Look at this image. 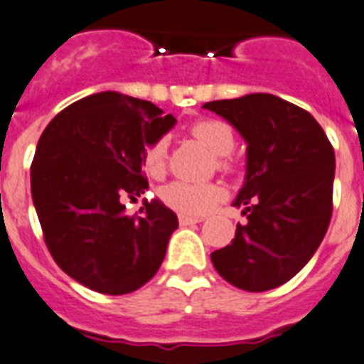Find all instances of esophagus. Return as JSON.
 Wrapping results in <instances>:
<instances>
[{"instance_id": "34e87169", "label": "esophagus", "mask_w": 364, "mask_h": 364, "mask_svg": "<svg viewBox=\"0 0 364 364\" xmlns=\"http://www.w3.org/2000/svg\"><path fill=\"white\" fill-rule=\"evenodd\" d=\"M200 222H203V218H200V216L179 215V224H181V225H192V224H200Z\"/></svg>"}]
</instances>
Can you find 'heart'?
Instances as JSON below:
<instances>
[{
    "instance_id": "1",
    "label": "heart",
    "mask_w": 364,
    "mask_h": 364,
    "mask_svg": "<svg viewBox=\"0 0 364 364\" xmlns=\"http://www.w3.org/2000/svg\"><path fill=\"white\" fill-rule=\"evenodd\" d=\"M191 133L201 144L218 157H225L233 151L235 135L233 129L222 120H201L192 125ZM222 166H228L222 161ZM166 166V140H157L146 151V168L151 176H161ZM164 203L176 209L177 213L191 216L207 215L225 198V188L218 183H185L173 181L161 192Z\"/></svg>"
}]
</instances>
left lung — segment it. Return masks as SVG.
Listing matches in <instances>:
<instances>
[{
    "instance_id": "obj_1",
    "label": "left lung",
    "mask_w": 364,
    "mask_h": 364,
    "mask_svg": "<svg viewBox=\"0 0 364 364\" xmlns=\"http://www.w3.org/2000/svg\"><path fill=\"white\" fill-rule=\"evenodd\" d=\"M246 142V176L233 205L248 224L210 253L216 272L242 291L276 289L318 250L333 210L335 151L313 116L272 94L209 102Z\"/></svg>"
}]
</instances>
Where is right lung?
<instances>
[{
  "instance_id": "add662e5",
  "label": "right lung",
  "mask_w": 364,
  "mask_h": 364,
  "mask_svg": "<svg viewBox=\"0 0 364 364\" xmlns=\"http://www.w3.org/2000/svg\"><path fill=\"white\" fill-rule=\"evenodd\" d=\"M176 122L151 102L107 90L48 124L31 164L33 203L46 246L72 279L120 296L157 274L176 213L154 200L129 216L124 200L146 192V149Z\"/></svg>"
}]
</instances>
